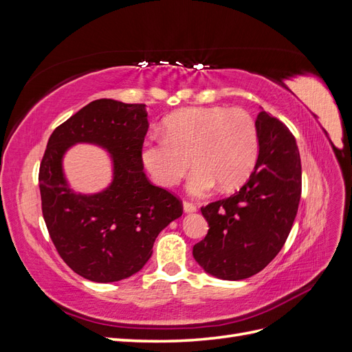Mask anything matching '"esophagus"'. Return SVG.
Wrapping results in <instances>:
<instances>
[{"instance_id": "34e87169", "label": "esophagus", "mask_w": 352, "mask_h": 352, "mask_svg": "<svg viewBox=\"0 0 352 352\" xmlns=\"http://www.w3.org/2000/svg\"><path fill=\"white\" fill-rule=\"evenodd\" d=\"M184 210H185V212H195L197 206L192 204V202H189V201H184Z\"/></svg>"}]
</instances>
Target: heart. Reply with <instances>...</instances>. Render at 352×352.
Returning a JSON list of instances; mask_svg holds the SVG:
<instances>
[{
    "label": "heart",
    "instance_id": "obj_1",
    "mask_svg": "<svg viewBox=\"0 0 352 352\" xmlns=\"http://www.w3.org/2000/svg\"><path fill=\"white\" fill-rule=\"evenodd\" d=\"M260 153V133L252 116L242 109L190 107L168 117L164 136L142 145V162L158 185L180 182L192 160L188 177L190 195L204 197L220 184L233 189L250 177Z\"/></svg>",
    "mask_w": 352,
    "mask_h": 352
}]
</instances>
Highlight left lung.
<instances>
[{
	"label": "left lung",
	"mask_w": 352,
	"mask_h": 352,
	"mask_svg": "<svg viewBox=\"0 0 352 352\" xmlns=\"http://www.w3.org/2000/svg\"><path fill=\"white\" fill-rule=\"evenodd\" d=\"M260 153L233 195L201 207L208 221L194 258L207 273L241 280L261 272L285 245L301 198V158L291 131L263 109L255 120Z\"/></svg>",
	"instance_id": "left-lung-1"
}]
</instances>
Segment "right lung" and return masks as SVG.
<instances>
[{
  "label": "right lung",
  "mask_w": 352,
  "mask_h": 352,
  "mask_svg": "<svg viewBox=\"0 0 352 352\" xmlns=\"http://www.w3.org/2000/svg\"><path fill=\"white\" fill-rule=\"evenodd\" d=\"M145 104L95 100L56 127L39 166L42 216L57 252L82 278L107 283L140 272L158 233L182 216V201L154 186L145 173ZM76 142H94L113 155L115 177L101 195H73L60 158Z\"/></svg>",
  "instance_id": "add662e5"
}]
</instances>
